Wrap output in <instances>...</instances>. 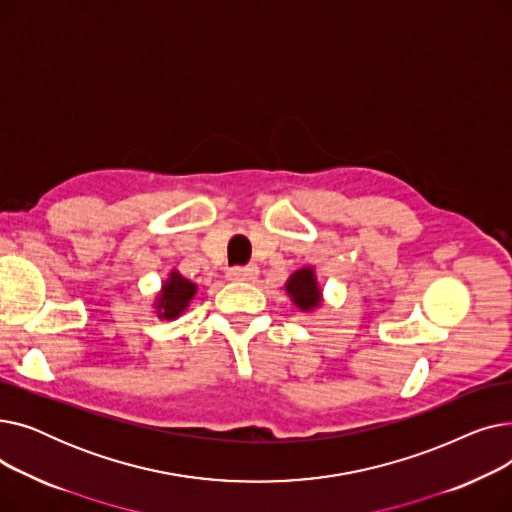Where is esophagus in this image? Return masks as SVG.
Returning a JSON list of instances; mask_svg holds the SVG:
<instances>
[{
	"label": "esophagus",
	"mask_w": 512,
	"mask_h": 512,
	"mask_svg": "<svg viewBox=\"0 0 512 512\" xmlns=\"http://www.w3.org/2000/svg\"><path fill=\"white\" fill-rule=\"evenodd\" d=\"M259 274L257 265H236L228 270V280L232 282H251Z\"/></svg>",
	"instance_id": "34e87169"
}]
</instances>
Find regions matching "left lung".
Returning a JSON list of instances; mask_svg holds the SVG:
<instances>
[{
  "label": "left lung",
  "mask_w": 512,
  "mask_h": 512,
  "mask_svg": "<svg viewBox=\"0 0 512 512\" xmlns=\"http://www.w3.org/2000/svg\"><path fill=\"white\" fill-rule=\"evenodd\" d=\"M286 292L292 297V303L301 307L303 311H311L321 303V290L317 286L311 267L294 272L286 282Z\"/></svg>",
  "instance_id": "1"
}]
</instances>
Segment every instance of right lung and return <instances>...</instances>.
I'll return each mask as SVG.
<instances>
[{
	"mask_svg": "<svg viewBox=\"0 0 512 512\" xmlns=\"http://www.w3.org/2000/svg\"><path fill=\"white\" fill-rule=\"evenodd\" d=\"M195 292H197V286L193 282H188L178 272H172L157 299V305H155L157 315L161 319L178 317L188 307V303H191Z\"/></svg>",
	"mask_w": 512,
	"mask_h": 512,
	"instance_id": "obj_1",
	"label": "right lung"
}]
</instances>
